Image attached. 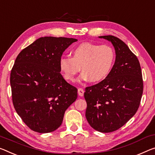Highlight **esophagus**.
I'll list each match as a JSON object with an SVG mask.
<instances>
[{"label":"esophagus","mask_w":155,"mask_h":155,"mask_svg":"<svg viewBox=\"0 0 155 155\" xmlns=\"http://www.w3.org/2000/svg\"><path fill=\"white\" fill-rule=\"evenodd\" d=\"M78 94L80 96V97H83V94H84V90H83L81 87H79L78 89Z\"/></svg>","instance_id":"34e87169"}]
</instances>
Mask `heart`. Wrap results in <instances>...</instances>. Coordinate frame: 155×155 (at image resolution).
Wrapping results in <instances>:
<instances>
[{"label":"heart","instance_id":"1","mask_svg":"<svg viewBox=\"0 0 155 155\" xmlns=\"http://www.w3.org/2000/svg\"><path fill=\"white\" fill-rule=\"evenodd\" d=\"M72 57L61 58L59 68L66 80L74 82L77 75L82 70L81 79L99 82L110 74L114 66L116 54L114 48L107 44L99 45L83 43L71 51Z\"/></svg>","mask_w":155,"mask_h":155}]
</instances>
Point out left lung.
I'll list each match as a JSON object with an SVG mask.
<instances>
[{"mask_svg": "<svg viewBox=\"0 0 155 155\" xmlns=\"http://www.w3.org/2000/svg\"><path fill=\"white\" fill-rule=\"evenodd\" d=\"M114 45L116 60L110 74L101 81L85 87V117L90 126L101 132L116 131L138 110L143 81L136 55L119 38L102 36Z\"/></svg>", "mask_w": 155, "mask_h": 155, "instance_id": "left-lung-1", "label": "left lung"}]
</instances>
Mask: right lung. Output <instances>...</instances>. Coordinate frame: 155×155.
Masks as SVG:
<instances>
[{
  "mask_svg": "<svg viewBox=\"0 0 155 155\" xmlns=\"http://www.w3.org/2000/svg\"><path fill=\"white\" fill-rule=\"evenodd\" d=\"M77 39L45 36L17 56L10 74L12 102L31 130L48 133L63 122L65 110L77 99V88L60 73L63 51Z\"/></svg>",
  "mask_w": 155,
  "mask_h": 155,
  "instance_id": "right-lung-1",
  "label": "right lung"
}]
</instances>
